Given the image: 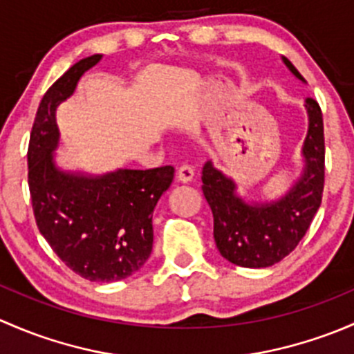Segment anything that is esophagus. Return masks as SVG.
<instances>
[{"label":"esophagus","mask_w":354,"mask_h":354,"mask_svg":"<svg viewBox=\"0 0 354 354\" xmlns=\"http://www.w3.org/2000/svg\"><path fill=\"white\" fill-rule=\"evenodd\" d=\"M192 178H194V169H192L191 165H180V167H178V169H177V180L187 184V182H191Z\"/></svg>","instance_id":"1"}]
</instances>
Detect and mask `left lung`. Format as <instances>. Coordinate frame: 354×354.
I'll use <instances>...</instances> for the list:
<instances>
[{
	"instance_id": "1",
	"label": "left lung",
	"mask_w": 354,
	"mask_h": 354,
	"mask_svg": "<svg viewBox=\"0 0 354 354\" xmlns=\"http://www.w3.org/2000/svg\"><path fill=\"white\" fill-rule=\"evenodd\" d=\"M285 64L297 78V68ZM308 134L304 145L305 172L279 201L249 206L235 196V184L207 162L203 169V192L213 211L214 242L227 261L242 268H269L300 243L320 207L326 180V143L320 105L305 100Z\"/></svg>"
}]
</instances>
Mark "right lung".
<instances>
[{
	"mask_svg": "<svg viewBox=\"0 0 354 354\" xmlns=\"http://www.w3.org/2000/svg\"><path fill=\"white\" fill-rule=\"evenodd\" d=\"M100 57L78 61L47 90L30 131L27 162L39 232L71 271L109 283L134 274L150 257L153 209L172 184L174 167L124 169L95 178L69 176L54 167L57 104L71 95L80 76Z\"/></svg>",
	"mask_w": 354,
	"mask_h": 354,
	"instance_id": "obj_1",
	"label": "right lung"
}]
</instances>
